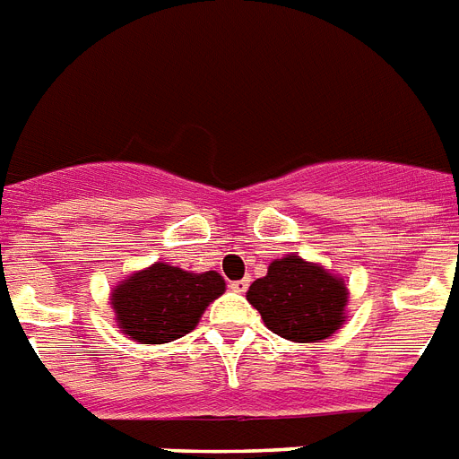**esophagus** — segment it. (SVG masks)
<instances>
[{
    "mask_svg": "<svg viewBox=\"0 0 459 459\" xmlns=\"http://www.w3.org/2000/svg\"><path fill=\"white\" fill-rule=\"evenodd\" d=\"M248 285H250V278L246 276V278H241V281H232V283H230V288H232L234 292H246V290H248Z\"/></svg>",
    "mask_w": 459,
    "mask_h": 459,
    "instance_id": "esophagus-1",
    "label": "esophagus"
}]
</instances>
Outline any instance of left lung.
I'll use <instances>...</instances> for the list:
<instances>
[{
    "instance_id": "1",
    "label": "left lung",
    "mask_w": 459,
    "mask_h": 459,
    "mask_svg": "<svg viewBox=\"0 0 459 459\" xmlns=\"http://www.w3.org/2000/svg\"><path fill=\"white\" fill-rule=\"evenodd\" d=\"M348 295L339 273L290 253L269 264L267 276L250 285L246 299L273 334L295 343H318L343 327Z\"/></svg>"
}]
</instances>
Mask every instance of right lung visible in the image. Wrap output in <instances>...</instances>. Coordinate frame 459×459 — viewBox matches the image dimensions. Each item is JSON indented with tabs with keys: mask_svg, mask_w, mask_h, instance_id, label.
Wrapping results in <instances>:
<instances>
[{
	"mask_svg": "<svg viewBox=\"0 0 459 459\" xmlns=\"http://www.w3.org/2000/svg\"><path fill=\"white\" fill-rule=\"evenodd\" d=\"M225 292L218 272H183L155 262L111 290L117 330L139 343H169L197 327L211 301Z\"/></svg>",
	"mask_w": 459,
	"mask_h": 459,
	"instance_id": "obj_1",
	"label": "right lung"
}]
</instances>
